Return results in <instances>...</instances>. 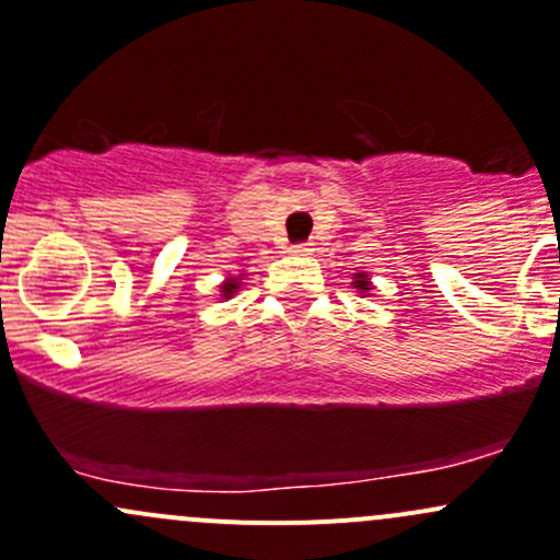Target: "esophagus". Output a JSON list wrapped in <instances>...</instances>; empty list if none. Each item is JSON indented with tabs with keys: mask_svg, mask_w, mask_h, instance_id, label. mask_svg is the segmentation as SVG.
<instances>
[{
	"mask_svg": "<svg viewBox=\"0 0 560 560\" xmlns=\"http://www.w3.org/2000/svg\"><path fill=\"white\" fill-rule=\"evenodd\" d=\"M308 252H314L312 244H295V246H292V254H308Z\"/></svg>",
	"mask_w": 560,
	"mask_h": 560,
	"instance_id": "34e87169",
	"label": "esophagus"
}]
</instances>
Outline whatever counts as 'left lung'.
Here are the masks:
<instances>
[{"instance_id": "8db88e82", "label": "left lung", "mask_w": 560, "mask_h": 560, "mask_svg": "<svg viewBox=\"0 0 560 560\" xmlns=\"http://www.w3.org/2000/svg\"><path fill=\"white\" fill-rule=\"evenodd\" d=\"M352 287L358 292H369L371 290V281H369V276L365 273H354V281H352Z\"/></svg>"}]
</instances>
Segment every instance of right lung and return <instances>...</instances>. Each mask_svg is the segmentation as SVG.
Masks as SVG:
<instances>
[{
    "mask_svg": "<svg viewBox=\"0 0 560 560\" xmlns=\"http://www.w3.org/2000/svg\"><path fill=\"white\" fill-rule=\"evenodd\" d=\"M238 287H241V279L230 276V279L222 284V298H233L235 292H238Z\"/></svg>",
    "mask_w": 560,
    "mask_h": 560,
    "instance_id": "obj_1",
    "label": "right lung"
}]
</instances>
